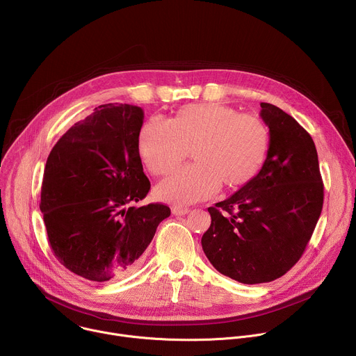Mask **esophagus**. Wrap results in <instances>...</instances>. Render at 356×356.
Wrapping results in <instances>:
<instances>
[{"label": "esophagus", "instance_id": "esophagus-1", "mask_svg": "<svg viewBox=\"0 0 356 356\" xmlns=\"http://www.w3.org/2000/svg\"><path fill=\"white\" fill-rule=\"evenodd\" d=\"M188 211H190V210L186 209V207H173V209H172V213H173L175 216H186Z\"/></svg>", "mask_w": 356, "mask_h": 356}]
</instances>
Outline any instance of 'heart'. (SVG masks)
I'll return each instance as SVG.
<instances>
[{
  "label": "heart",
  "mask_w": 356,
  "mask_h": 356,
  "mask_svg": "<svg viewBox=\"0 0 356 356\" xmlns=\"http://www.w3.org/2000/svg\"><path fill=\"white\" fill-rule=\"evenodd\" d=\"M269 142V128L261 117L220 103L183 106L169 121L152 118L138 139L145 166L156 176L176 170L190 150L194 163L156 187L161 200L175 204L206 200L218 186H246L261 172Z\"/></svg>",
  "instance_id": "heart-1"
}]
</instances>
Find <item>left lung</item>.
Here are the masks:
<instances>
[{
	"label": "left lung",
	"instance_id": "obj_1",
	"mask_svg": "<svg viewBox=\"0 0 356 356\" xmlns=\"http://www.w3.org/2000/svg\"><path fill=\"white\" fill-rule=\"evenodd\" d=\"M261 107L270 134L266 161L250 183L209 207L211 225L201 238L211 265L245 284L279 279L298 262L324 201L310 134L279 107Z\"/></svg>",
	"mask_w": 356,
	"mask_h": 356
}]
</instances>
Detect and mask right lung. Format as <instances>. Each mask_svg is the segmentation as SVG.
I'll list each match as a JSON object with an SVG mask.
<instances>
[{"label": "right lung", "instance_id": "1", "mask_svg": "<svg viewBox=\"0 0 356 356\" xmlns=\"http://www.w3.org/2000/svg\"><path fill=\"white\" fill-rule=\"evenodd\" d=\"M142 124L140 107L99 106L47 156L39 204L47 239L58 261L87 280L132 272L170 216L159 202L134 206L150 190L139 156Z\"/></svg>", "mask_w": 356, "mask_h": 356}]
</instances>
